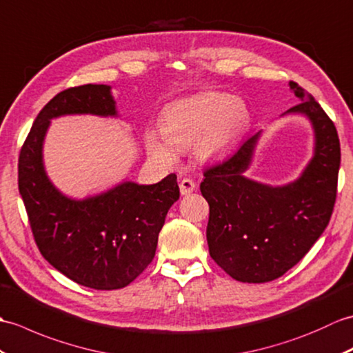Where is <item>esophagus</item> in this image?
<instances>
[{
  "label": "esophagus",
  "instance_id": "34e87169",
  "mask_svg": "<svg viewBox=\"0 0 353 353\" xmlns=\"http://www.w3.org/2000/svg\"><path fill=\"white\" fill-rule=\"evenodd\" d=\"M194 189H196V184H194L193 179L190 178L179 179V192H181V194H190Z\"/></svg>",
  "mask_w": 353,
  "mask_h": 353
}]
</instances>
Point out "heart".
<instances>
[{
	"mask_svg": "<svg viewBox=\"0 0 353 353\" xmlns=\"http://www.w3.org/2000/svg\"><path fill=\"white\" fill-rule=\"evenodd\" d=\"M249 119V108L243 99L230 93H201L178 101L163 113L161 132L164 137L148 131V152L157 161L174 164L178 160L176 147L177 150H189L196 145L201 160H213L241 136Z\"/></svg>",
	"mask_w": 353,
	"mask_h": 353,
	"instance_id": "b5f03b06",
	"label": "heart"
}]
</instances>
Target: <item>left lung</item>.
<instances>
[{
  "label": "left lung",
  "mask_w": 353,
  "mask_h": 353,
  "mask_svg": "<svg viewBox=\"0 0 353 353\" xmlns=\"http://www.w3.org/2000/svg\"><path fill=\"white\" fill-rule=\"evenodd\" d=\"M301 103L287 113L307 116L314 155L296 181L272 187L246 178L261 131L248 137L228 160L203 172L201 193L210 205L208 250L240 283H269L299 263L330 223L336 198L340 140L335 125L299 84Z\"/></svg>",
  "instance_id": "8db88e82"
}]
</instances>
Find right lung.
I'll list each match as a JSON object with an SVG mask.
<instances>
[{"mask_svg": "<svg viewBox=\"0 0 353 353\" xmlns=\"http://www.w3.org/2000/svg\"><path fill=\"white\" fill-rule=\"evenodd\" d=\"M65 114L117 116L110 85L66 89L37 114L18 163L31 231L45 260L77 284L122 288L152 261L164 219L179 198L176 175L151 185L127 181L81 201L65 196L46 175L42 155L51 119Z\"/></svg>", "mask_w": 353, "mask_h": 353, "instance_id": "add662e5", "label": "right lung"}]
</instances>
